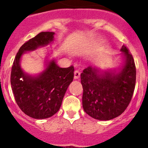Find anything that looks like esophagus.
I'll list each match as a JSON object with an SVG mask.
<instances>
[{
	"label": "esophagus",
	"mask_w": 148,
	"mask_h": 148,
	"mask_svg": "<svg viewBox=\"0 0 148 148\" xmlns=\"http://www.w3.org/2000/svg\"><path fill=\"white\" fill-rule=\"evenodd\" d=\"M80 72L78 71V70H75V71L74 72V78H75V79H78L79 77H80Z\"/></svg>",
	"instance_id": "obj_1"
}]
</instances>
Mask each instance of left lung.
<instances>
[{
	"label": "left lung",
	"instance_id": "8db88e82",
	"mask_svg": "<svg viewBox=\"0 0 148 148\" xmlns=\"http://www.w3.org/2000/svg\"><path fill=\"white\" fill-rule=\"evenodd\" d=\"M121 51L125 64L119 73H103L89 66L81 74L84 110L95 119L108 121L120 116L133 97L136 78L135 62L125 45Z\"/></svg>",
	"mask_w": 148,
	"mask_h": 148
}]
</instances>
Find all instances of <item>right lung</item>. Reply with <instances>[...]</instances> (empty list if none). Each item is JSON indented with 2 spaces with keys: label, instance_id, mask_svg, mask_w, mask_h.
<instances>
[{
  "label": "right lung",
  "instance_id": "right-lung-1",
  "mask_svg": "<svg viewBox=\"0 0 148 148\" xmlns=\"http://www.w3.org/2000/svg\"><path fill=\"white\" fill-rule=\"evenodd\" d=\"M55 32H41L23 44L15 56L11 71L12 89L15 101L26 115L36 119L49 118L61 108L63 98L73 80L74 67L61 68L55 60L47 64L43 73L32 76L20 66L22 55L54 40Z\"/></svg>",
  "mask_w": 148,
  "mask_h": 148
}]
</instances>
